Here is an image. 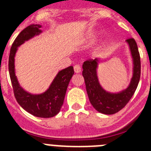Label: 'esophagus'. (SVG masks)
Masks as SVG:
<instances>
[{"instance_id":"34e87169","label":"esophagus","mask_w":151,"mask_h":151,"mask_svg":"<svg viewBox=\"0 0 151 151\" xmlns=\"http://www.w3.org/2000/svg\"><path fill=\"white\" fill-rule=\"evenodd\" d=\"M74 71L76 73H80L82 72V68H81L79 65H76L74 66Z\"/></svg>"}]
</instances>
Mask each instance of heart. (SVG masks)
<instances>
[{
	"mask_svg": "<svg viewBox=\"0 0 151 151\" xmlns=\"http://www.w3.org/2000/svg\"><path fill=\"white\" fill-rule=\"evenodd\" d=\"M96 36H97V34L95 32H90L82 38V41L83 43H88V42L93 41L96 38Z\"/></svg>",
	"mask_w": 151,
	"mask_h": 151,
	"instance_id": "1",
	"label": "heart"
}]
</instances>
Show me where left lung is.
<instances>
[{"label": "left lung", "instance_id": "obj_1", "mask_svg": "<svg viewBox=\"0 0 151 151\" xmlns=\"http://www.w3.org/2000/svg\"><path fill=\"white\" fill-rule=\"evenodd\" d=\"M132 61V76L129 85L118 92H110L102 87L99 81L97 69L101 60L96 58L84 62L82 76L85 78L89 101L97 111L111 115L117 113L127 104L138 87L141 76V60L138 46L133 38L126 40Z\"/></svg>", "mask_w": 151, "mask_h": 151}]
</instances>
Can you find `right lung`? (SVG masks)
<instances>
[{"label":"right lung","mask_w":151,"mask_h":151,"mask_svg":"<svg viewBox=\"0 0 151 151\" xmlns=\"http://www.w3.org/2000/svg\"><path fill=\"white\" fill-rule=\"evenodd\" d=\"M41 25H31L21 32L13 43L9 57V73L14 95L19 104L32 115L41 118H50L60 111L67 87L74 74L73 66L60 70L49 88L41 94H34L21 87L16 76L15 56L18 47L26 41L42 33Z\"/></svg>","instance_id":"obj_1"}]
</instances>
